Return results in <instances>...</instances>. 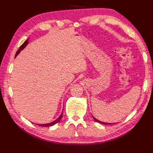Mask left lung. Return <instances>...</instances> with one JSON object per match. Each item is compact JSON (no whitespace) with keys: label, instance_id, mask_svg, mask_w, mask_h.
<instances>
[{"label":"left lung","instance_id":"1","mask_svg":"<svg viewBox=\"0 0 153 153\" xmlns=\"http://www.w3.org/2000/svg\"><path fill=\"white\" fill-rule=\"evenodd\" d=\"M93 118H94V120H95L96 122H99V123H102V124H114V123H106V122H101V121H99V120H98L97 119H96L95 117H93Z\"/></svg>","mask_w":153,"mask_h":153}]
</instances>
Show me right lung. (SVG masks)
<instances>
[{
    "label": "right lung",
    "instance_id": "1",
    "mask_svg": "<svg viewBox=\"0 0 153 153\" xmlns=\"http://www.w3.org/2000/svg\"><path fill=\"white\" fill-rule=\"evenodd\" d=\"M28 40H29V38L27 39L25 41L24 43H23L21 46H20V47H19V50H18V51L16 52V55H15V58L18 56V54L20 53L21 52V51H22L23 49H24V48L27 46V44H28ZM62 112H63V110H62ZM62 112L61 113V114H60V116L58 117V118L56 120H54V121H53V122H51V123H45V124H37L38 126H43V127H49V126H54V124H56V123H57L58 122H60V120H61V118H62Z\"/></svg>",
    "mask_w": 153,
    "mask_h": 153
}]
</instances>
